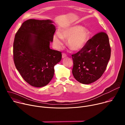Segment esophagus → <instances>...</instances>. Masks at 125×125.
Returning <instances> with one entry per match:
<instances>
[{"label":"esophagus","instance_id":"34e87169","mask_svg":"<svg viewBox=\"0 0 125 125\" xmlns=\"http://www.w3.org/2000/svg\"><path fill=\"white\" fill-rule=\"evenodd\" d=\"M62 57L63 58H64L67 57V55L65 54V53H62Z\"/></svg>","mask_w":125,"mask_h":125}]
</instances>
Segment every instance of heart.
<instances>
[{"label":"heart","mask_w":125,"mask_h":125,"mask_svg":"<svg viewBox=\"0 0 125 125\" xmlns=\"http://www.w3.org/2000/svg\"><path fill=\"white\" fill-rule=\"evenodd\" d=\"M90 37V32L81 26H73L62 30L60 34L56 33L53 36L55 46L59 48L63 44V39L67 40V45L73 50L78 51L86 44Z\"/></svg>","instance_id":"1"}]
</instances>
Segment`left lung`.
Returning <instances> with one entry per match:
<instances>
[{
  "mask_svg": "<svg viewBox=\"0 0 125 125\" xmlns=\"http://www.w3.org/2000/svg\"><path fill=\"white\" fill-rule=\"evenodd\" d=\"M110 56L108 35L103 31L97 33L82 49L72 55L74 78L83 84L96 81L105 72Z\"/></svg>",
  "mask_w": 125,
  "mask_h": 125,
  "instance_id": "left-lung-1",
  "label": "left lung"
}]
</instances>
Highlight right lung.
<instances>
[{
    "label": "right lung",
    "mask_w": 125,
    "mask_h": 125,
    "mask_svg": "<svg viewBox=\"0 0 125 125\" xmlns=\"http://www.w3.org/2000/svg\"><path fill=\"white\" fill-rule=\"evenodd\" d=\"M49 20L29 19L15 34L13 60L23 79L34 87L47 85L54 73V66L62 58L61 52L50 48L55 27Z\"/></svg>",
    "instance_id": "obj_1"
}]
</instances>
